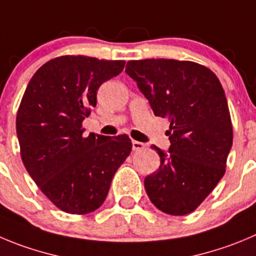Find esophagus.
Listing matches in <instances>:
<instances>
[{
  "mask_svg": "<svg viewBox=\"0 0 256 256\" xmlns=\"http://www.w3.org/2000/svg\"><path fill=\"white\" fill-rule=\"evenodd\" d=\"M146 148V145L144 142H136V140H132V150L134 152H138V150H142Z\"/></svg>",
  "mask_w": 256,
  "mask_h": 256,
  "instance_id": "esophagus-1",
  "label": "esophagus"
}]
</instances>
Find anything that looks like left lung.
<instances>
[{
  "label": "left lung",
  "instance_id": "left-lung-1",
  "mask_svg": "<svg viewBox=\"0 0 256 256\" xmlns=\"http://www.w3.org/2000/svg\"><path fill=\"white\" fill-rule=\"evenodd\" d=\"M126 73L170 122L168 154L152 146L160 166L145 178L148 196L166 214H190L226 172L234 134L225 90L211 69L190 60H130Z\"/></svg>",
  "mask_w": 256,
  "mask_h": 256
}]
</instances>
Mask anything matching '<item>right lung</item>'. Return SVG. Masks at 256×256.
<instances>
[{"label": "right lung", "instance_id": "right-lung-1", "mask_svg": "<svg viewBox=\"0 0 256 256\" xmlns=\"http://www.w3.org/2000/svg\"><path fill=\"white\" fill-rule=\"evenodd\" d=\"M125 60L63 56L40 66L16 116L22 163L59 210L86 214L102 206L116 170L132 149L128 135H83L97 90L120 74Z\"/></svg>", "mask_w": 256, "mask_h": 256}]
</instances>
